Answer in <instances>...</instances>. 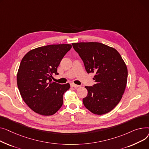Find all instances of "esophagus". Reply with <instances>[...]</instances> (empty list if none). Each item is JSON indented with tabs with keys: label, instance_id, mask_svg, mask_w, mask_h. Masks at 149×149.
<instances>
[{
	"label": "esophagus",
	"instance_id": "obj_1",
	"mask_svg": "<svg viewBox=\"0 0 149 149\" xmlns=\"http://www.w3.org/2000/svg\"><path fill=\"white\" fill-rule=\"evenodd\" d=\"M71 86H72V87H74V88H79V87L80 86L79 85H76V84H71Z\"/></svg>",
	"mask_w": 149,
	"mask_h": 149
}]
</instances>
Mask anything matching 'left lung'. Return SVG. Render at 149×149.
Returning a JSON list of instances; mask_svg holds the SVG:
<instances>
[{"label":"left lung","mask_w":149,"mask_h":149,"mask_svg":"<svg viewBox=\"0 0 149 149\" xmlns=\"http://www.w3.org/2000/svg\"><path fill=\"white\" fill-rule=\"evenodd\" d=\"M83 61L88 73H94L95 82L88 91L83 103L94 114L102 115L114 108L122 98L127 84V68L114 48L100 42L72 43Z\"/></svg>","instance_id":"obj_1"}]
</instances>
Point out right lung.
Segmentation results:
<instances>
[{
  "label": "right lung",
  "mask_w": 149,
  "mask_h": 149,
  "mask_svg": "<svg viewBox=\"0 0 149 149\" xmlns=\"http://www.w3.org/2000/svg\"><path fill=\"white\" fill-rule=\"evenodd\" d=\"M71 45H52L32 49L20 63L17 75V86L26 104L42 116H52L62 107L63 94L70 84L52 82V74Z\"/></svg>",
  "instance_id": "1"
}]
</instances>
